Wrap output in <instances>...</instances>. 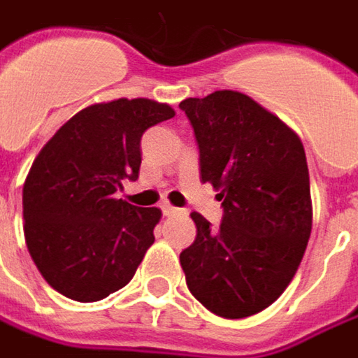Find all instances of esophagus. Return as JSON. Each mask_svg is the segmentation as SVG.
Returning <instances> with one entry per match:
<instances>
[{"label": "esophagus", "mask_w": 358, "mask_h": 358, "mask_svg": "<svg viewBox=\"0 0 358 358\" xmlns=\"http://www.w3.org/2000/svg\"><path fill=\"white\" fill-rule=\"evenodd\" d=\"M160 208H162V214H164V216H176V214H180V212H182L180 208H174V206H170L168 202L162 203Z\"/></svg>", "instance_id": "esophagus-1"}]
</instances>
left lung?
<instances>
[{"mask_svg":"<svg viewBox=\"0 0 358 358\" xmlns=\"http://www.w3.org/2000/svg\"><path fill=\"white\" fill-rule=\"evenodd\" d=\"M200 150V180L222 202L214 228L192 214L196 240L180 253L190 293L212 313L243 319L289 285L311 236V192L299 136L236 91L186 99Z\"/></svg>","mask_w":358,"mask_h":358,"instance_id":"obj_1","label":"left lung"}]
</instances>
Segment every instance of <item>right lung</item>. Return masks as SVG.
I'll use <instances>...</instances> for the list:
<instances>
[{
  "label": "right lung",
  "instance_id": "add662e5",
  "mask_svg": "<svg viewBox=\"0 0 358 358\" xmlns=\"http://www.w3.org/2000/svg\"><path fill=\"white\" fill-rule=\"evenodd\" d=\"M174 117L168 105L118 99L67 120L23 184L25 243L45 281L69 299H105L129 283L155 243L158 208L115 198L138 178L146 129Z\"/></svg>",
  "mask_w": 358,
  "mask_h": 358
}]
</instances>
